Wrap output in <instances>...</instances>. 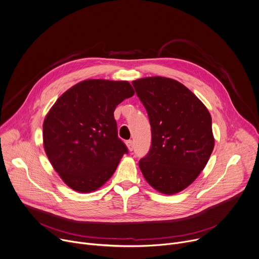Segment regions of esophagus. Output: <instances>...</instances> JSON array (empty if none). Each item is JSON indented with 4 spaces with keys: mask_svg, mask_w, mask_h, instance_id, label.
<instances>
[{
    "mask_svg": "<svg viewBox=\"0 0 259 259\" xmlns=\"http://www.w3.org/2000/svg\"><path fill=\"white\" fill-rule=\"evenodd\" d=\"M126 145H127V147H128V150H129L130 152H132L133 149H134V144H133L132 140H127Z\"/></svg>",
    "mask_w": 259,
    "mask_h": 259,
    "instance_id": "34e87169",
    "label": "esophagus"
}]
</instances>
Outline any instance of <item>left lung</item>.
Returning <instances> with one entry per match:
<instances>
[{
	"mask_svg": "<svg viewBox=\"0 0 259 259\" xmlns=\"http://www.w3.org/2000/svg\"><path fill=\"white\" fill-rule=\"evenodd\" d=\"M152 127V145L139 160L146 181L172 195L191 185L205 167L215 139L205 105L181 82L162 76L132 81Z\"/></svg>",
	"mask_w": 259,
	"mask_h": 259,
	"instance_id": "1",
	"label": "left lung"
}]
</instances>
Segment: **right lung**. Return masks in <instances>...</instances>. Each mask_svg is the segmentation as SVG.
I'll use <instances>...</instances> for the list:
<instances>
[{
  "label": "right lung",
  "instance_id": "right-lung-1",
  "mask_svg": "<svg viewBox=\"0 0 259 259\" xmlns=\"http://www.w3.org/2000/svg\"><path fill=\"white\" fill-rule=\"evenodd\" d=\"M133 95L128 81L87 79L67 90L46 114V156L74 191L90 193L99 189L128 153L117 137L113 111Z\"/></svg>",
  "mask_w": 259,
  "mask_h": 259
}]
</instances>
